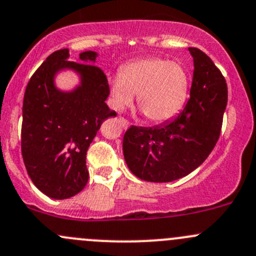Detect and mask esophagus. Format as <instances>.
<instances>
[{"label":"esophagus","mask_w":256,"mask_h":256,"mask_svg":"<svg viewBox=\"0 0 256 256\" xmlns=\"http://www.w3.org/2000/svg\"><path fill=\"white\" fill-rule=\"evenodd\" d=\"M121 125H122L124 128H128L130 126V122L128 120H125V118H121Z\"/></svg>","instance_id":"esophagus-1"}]
</instances>
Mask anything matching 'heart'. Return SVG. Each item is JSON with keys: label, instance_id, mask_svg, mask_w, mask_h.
I'll use <instances>...</instances> for the list:
<instances>
[{"label": "heart", "instance_id": "b5f03b06", "mask_svg": "<svg viewBox=\"0 0 256 256\" xmlns=\"http://www.w3.org/2000/svg\"><path fill=\"white\" fill-rule=\"evenodd\" d=\"M112 106L122 112L138 95V105L154 122L170 120L184 105L190 90L186 69L162 58L138 59L126 64L120 76L108 80Z\"/></svg>", "mask_w": 256, "mask_h": 256}]
</instances>
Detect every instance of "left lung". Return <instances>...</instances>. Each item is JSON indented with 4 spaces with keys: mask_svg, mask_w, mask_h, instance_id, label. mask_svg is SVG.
<instances>
[{
    "mask_svg": "<svg viewBox=\"0 0 256 256\" xmlns=\"http://www.w3.org/2000/svg\"><path fill=\"white\" fill-rule=\"evenodd\" d=\"M193 58L190 98L174 120L154 128L131 126L124 135L122 152L128 170L148 182H172L200 166L220 135L228 102L224 76L198 48Z\"/></svg>",
    "mask_w": 256,
    "mask_h": 256,
    "instance_id": "8db88e82",
    "label": "left lung"
}]
</instances>
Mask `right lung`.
<instances>
[{
	"label": "right lung",
	"mask_w": 256,
	"mask_h": 256,
	"mask_svg": "<svg viewBox=\"0 0 256 256\" xmlns=\"http://www.w3.org/2000/svg\"><path fill=\"white\" fill-rule=\"evenodd\" d=\"M82 63L69 62V49H60L46 59L26 88L23 99L22 156L36 187L53 200L78 194L89 178L86 151L102 121L116 116L105 100L109 84L95 66L99 54H79ZM73 71L80 82L64 90L56 76Z\"/></svg>",
	"instance_id": "right-lung-1"
}]
</instances>
